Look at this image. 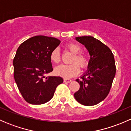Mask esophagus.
I'll use <instances>...</instances> for the list:
<instances>
[{"label": "esophagus", "instance_id": "34e87169", "mask_svg": "<svg viewBox=\"0 0 131 131\" xmlns=\"http://www.w3.org/2000/svg\"><path fill=\"white\" fill-rule=\"evenodd\" d=\"M63 81H64V82H65V83H70V82H72V80H70V79H64Z\"/></svg>", "mask_w": 131, "mask_h": 131}]
</instances>
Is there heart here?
Masks as SVG:
<instances>
[{
	"mask_svg": "<svg viewBox=\"0 0 131 131\" xmlns=\"http://www.w3.org/2000/svg\"><path fill=\"white\" fill-rule=\"evenodd\" d=\"M66 47L70 52L73 54L71 59V63L69 65L61 64L55 68V73L56 75L65 79H70L77 76L80 73V67L84 69L88 67L89 64V59L85 54L80 52L81 47L76 43L70 42L66 45ZM51 59L55 63H59L61 61V53L59 49L56 48L51 52Z\"/></svg>",
	"mask_w": 131,
	"mask_h": 131,
	"instance_id": "1",
	"label": "heart"
}]
</instances>
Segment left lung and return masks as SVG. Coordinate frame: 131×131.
<instances>
[{
  "mask_svg": "<svg viewBox=\"0 0 131 131\" xmlns=\"http://www.w3.org/2000/svg\"><path fill=\"white\" fill-rule=\"evenodd\" d=\"M75 39L85 46L91 58L87 72L81 80H76L80 89L74 97L82 105L93 106L105 100L110 91L116 73L114 56L108 46L93 37Z\"/></svg>",
  "mask_w": 131,
  "mask_h": 131,
  "instance_id": "1",
  "label": "left lung"
}]
</instances>
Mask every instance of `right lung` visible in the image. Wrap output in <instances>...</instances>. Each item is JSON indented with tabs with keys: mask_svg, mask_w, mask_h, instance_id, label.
Listing matches in <instances>:
<instances>
[{
	"mask_svg": "<svg viewBox=\"0 0 131 131\" xmlns=\"http://www.w3.org/2000/svg\"><path fill=\"white\" fill-rule=\"evenodd\" d=\"M60 42L56 38L37 35L25 40L17 49L13 59L14 80L28 103L48 102L63 83L61 77H46L53 70L50 55Z\"/></svg>",
	"mask_w": 131,
	"mask_h": 131,
	"instance_id": "right-lung-1",
	"label": "right lung"
}]
</instances>
